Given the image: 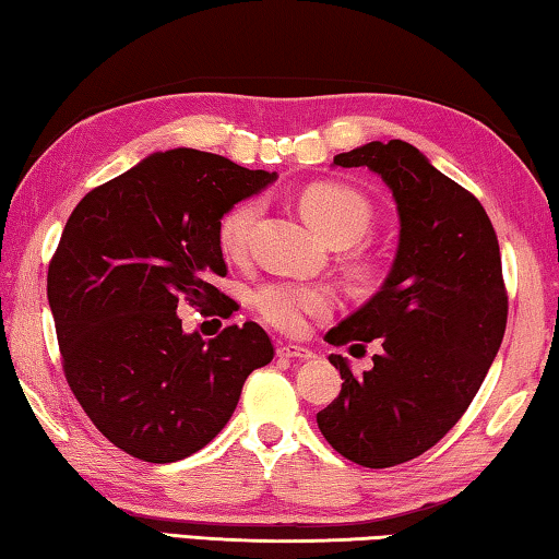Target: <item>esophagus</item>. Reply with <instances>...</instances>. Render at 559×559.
Instances as JSON below:
<instances>
[{
  "instance_id": "esophagus-1",
  "label": "esophagus",
  "mask_w": 559,
  "mask_h": 559,
  "mask_svg": "<svg viewBox=\"0 0 559 559\" xmlns=\"http://www.w3.org/2000/svg\"><path fill=\"white\" fill-rule=\"evenodd\" d=\"M276 353H278V357H286V359H313L316 357L308 347H302V345H278Z\"/></svg>"
}]
</instances>
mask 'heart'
Listing matches in <instances>:
<instances>
[{"label":"heart","mask_w":559,"mask_h":559,"mask_svg":"<svg viewBox=\"0 0 559 559\" xmlns=\"http://www.w3.org/2000/svg\"><path fill=\"white\" fill-rule=\"evenodd\" d=\"M298 210L306 222L333 246H349L362 239L372 224V206L362 194L345 185L316 182L298 194ZM263 204L243 200L224 214L219 243L226 257H241L249 249L251 234L261 219ZM259 316L283 333H296L308 316H325L333 306V293L316 283L273 281L253 296Z\"/></svg>","instance_id":"b5f03b06"}]
</instances>
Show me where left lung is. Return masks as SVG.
I'll list each match as a JSON object with an SVG mask.
<instances>
[{
  "instance_id": "left-lung-1",
  "label": "left lung",
  "mask_w": 559,
  "mask_h": 559,
  "mask_svg": "<svg viewBox=\"0 0 559 559\" xmlns=\"http://www.w3.org/2000/svg\"><path fill=\"white\" fill-rule=\"evenodd\" d=\"M333 165L382 177L400 243L382 288L325 335L337 347L377 340L382 353L362 377L328 357L345 382L318 429L345 459L386 468L443 439L484 384L506 333L503 266L484 206L414 145L374 140Z\"/></svg>"
}]
</instances>
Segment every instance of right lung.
<instances>
[{
    "instance_id": "1",
    "label": "right lung",
    "mask_w": 559,
    "mask_h": 559,
    "mask_svg": "<svg viewBox=\"0 0 559 559\" xmlns=\"http://www.w3.org/2000/svg\"><path fill=\"white\" fill-rule=\"evenodd\" d=\"M276 173L177 147L88 192L56 249L46 296L69 386L98 431L130 456L173 463L204 449L273 359L263 328L185 333L177 302L210 306L226 276L219 224ZM222 313V310H219Z\"/></svg>"
}]
</instances>
